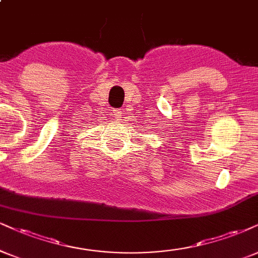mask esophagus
<instances>
[{
  "instance_id": "34e87169",
  "label": "esophagus",
  "mask_w": 258,
  "mask_h": 258,
  "mask_svg": "<svg viewBox=\"0 0 258 258\" xmlns=\"http://www.w3.org/2000/svg\"><path fill=\"white\" fill-rule=\"evenodd\" d=\"M111 116H112V118L114 120H119L122 118V112H120L119 110H113L112 112H111Z\"/></svg>"
}]
</instances>
